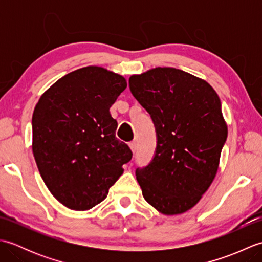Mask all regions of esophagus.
I'll return each instance as SVG.
<instances>
[{
    "mask_svg": "<svg viewBox=\"0 0 262 262\" xmlns=\"http://www.w3.org/2000/svg\"><path fill=\"white\" fill-rule=\"evenodd\" d=\"M129 147H130V149H132V152L135 153V152H136V148H137L136 142H130V143H129Z\"/></svg>",
    "mask_w": 262,
    "mask_h": 262,
    "instance_id": "obj_1",
    "label": "esophagus"
}]
</instances>
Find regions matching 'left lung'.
Here are the masks:
<instances>
[{
	"label": "left lung",
	"mask_w": 262,
	"mask_h": 262,
	"mask_svg": "<svg viewBox=\"0 0 262 262\" xmlns=\"http://www.w3.org/2000/svg\"><path fill=\"white\" fill-rule=\"evenodd\" d=\"M129 88L157 132L153 160L136 169L143 197L164 215L185 213L219 170L227 137L221 100L205 80L173 68L132 75Z\"/></svg>",
	"instance_id": "8db88e82"
}]
</instances>
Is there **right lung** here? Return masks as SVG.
I'll return each mask as SVG.
<instances>
[{"instance_id":"right-lung-1","label":"right lung","mask_w":262,"mask_h":262,"mask_svg":"<svg viewBox=\"0 0 262 262\" xmlns=\"http://www.w3.org/2000/svg\"><path fill=\"white\" fill-rule=\"evenodd\" d=\"M126 88L124 76L86 66L60 77L36 104L33 157L49 191L70 209L101 203L133 157L109 111Z\"/></svg>"}]
</instances>
